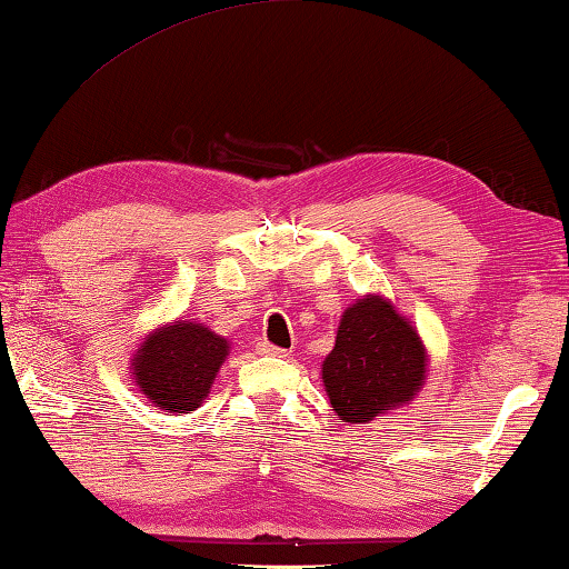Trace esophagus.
<instances>
[{"label": "esophagus", "instance_id": "esophagus-1", "mask_svg": "<svg viewBox=\"0 0 569 569\" xmlns=\"http://www.w3.org/2000/svg\"><path fill=\"white\" fill-rule=\"evenodd\" d=\"M257 350H259V356H272V358H287V356H290V352L272 346V342H259Z\"/></svg>", "mask_w": 569, "mask_h": 569}]
</instances>
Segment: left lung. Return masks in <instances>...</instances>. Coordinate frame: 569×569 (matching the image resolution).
Listing matches in <instances>:
<instances>
[{
    "label": "left lung",
    "instance_id": "1",
    "mask_svg": "<svg viewBox=\"0 0 569 569\" xmlns=\"http://www.w3.org/2000/svg\"><path fill=\"white\" fill-rule=\"evenodd\" d=\"M423 380V342L393 305L376 295L348 307L322 362V383L340 421L368 423L411 400Z\"/></svg>",
    "mask_w": 569,
    "mask_h": 569
}]
</instances>
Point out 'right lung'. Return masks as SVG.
<instances>
[{"instance_id": "obj_1", "label": "right lung", "mask_w": 569, "mask_h": 569, "mask_svg": "<svg viewBox=\"0 0 569 569\" xmlns=\"http://www.w3.org/2000/svg\"><path fill=\"white\" fill-rule=\"evenodd\" d=\"M229 346L201 322L181 320L148 335L133 362L143 396L166 413L197 411L217 378Z\"/></svg>"}]
</instances>
